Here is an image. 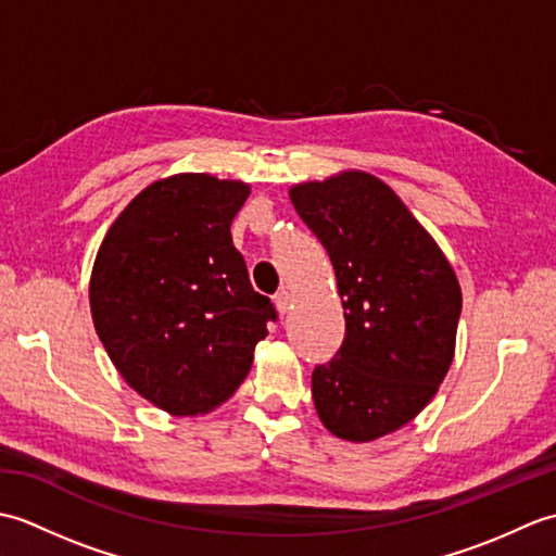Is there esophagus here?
<instances>
[{
    "mask_svg": "<svg viewBox=\"0 0 556 556\" xmlns=\"http://www.w3.org/2000/svg\"><path fill=\"white\" fill-rule=\"evenodd\" d=\"M275 305H277L279 315H287L289 308H291V293L289 291H279L277 296H275Z\"/></svg>",
    "mask_w": 556,
    "mask_h": 556,
    "instance_id": "1",
    "label": "esophagus"
}]
</instances>
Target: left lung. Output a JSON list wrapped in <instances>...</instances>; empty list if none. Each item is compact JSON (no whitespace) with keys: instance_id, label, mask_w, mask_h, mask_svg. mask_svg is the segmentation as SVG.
I'll list each match as a JSON object with an SVG mask.
<instances>
[{"instance_id":"left-lung-1","label":"left lung","mask_w":556,"mask_h":556,"mask_svg":"<svg viewBox=\"0 0 556 556\" xmlns=\"http://www.w3.org/2000/svg\"><path fill=\"white\" fill-rule=\"evenodd\" d=\"M291 203L332 260L346 337L313 370L325 428L372 442L430 404L454 361L460 287L422 224L384 181L341 172L293 186Z\"/></svg>"}]
</instances>
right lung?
Segmentation results:
<instances>
[{"instance_id":"1","label":"right lung","mask_w":556,"mask_h":556,"mask_svg":"<svg viewBox=\"0 0 556 556\" xmlns=\"http://www.w3.org/2000/svg\"><path fill=\"white\" fill-rule=\"evenodd\" d=\"M248 195V184L210 174L150 184L116 217L92 265L90 313L114 368L172 416L222 406L277 320L231 241Z\"/></svg>"}]
</instances>
